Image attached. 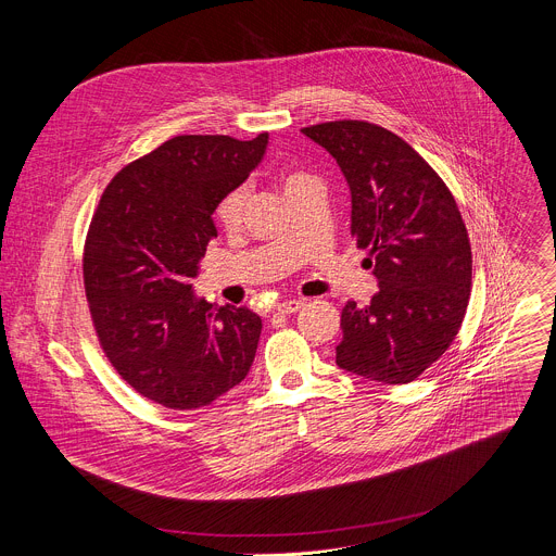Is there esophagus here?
<instances>
[{
  "instance_id": "1",
  "label": "esophagus",
  "mask_w": 556,
  "mask_h": 556,
  "mask_svg": "<svg viewBox=\"0 0 556 556\" xmlns=\"http://www.w3.org/2000/svg\"><path fill=\"white\" fill-rule=\"evenodd\" d=\"M303 305H305V301H303V299H290V301L279 303V305H277V312H281V314H292V312L301 309Z\"/></svg>"
}]
</instances>
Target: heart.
Instances as JSON below:
<instances>
[{"label":"heart","instance_id":"heart-1","mask_svg":"<svg viewBox=\"0 0 556 556\" xmlns=\"http://www.w3.org/2000/svg\"><path fill=\"white\" fill-rule=\"evenodd\" d=\"M303 180H307V176H303V174H290V176H286L283 187H286V191H288L290 187H294V185H299V182H303ZM247 198H249V193H247L244 187H237V189L228 191V193L219 200V204H217V208H215V217H217L224 226H228V228H230V226H237V224H240L242 215H244Z\"/></svg>","mask_w":556,"mask_h":556}]
</instances>
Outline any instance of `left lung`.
<instances>
[{
	"label": "left lung",
	"instance_id": "8db88e82",
	"mask_svg": "<svg viewBox=\"0 0 556 556\" xmlns=\"http://www.w3.org/2000/svg\"><path fill=\"white\" fill-rule=\"evenodd\" d=\"M341 167L352 195V235L369 251L380 290L348 301L337 365L356 376L405 384L453 343L470 296L472 257L455 198L401 136L332 121L301 129Z\"/></svg>",
	"mask_w": 556,
	"mask_h": 556
}]
</instances>
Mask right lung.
<instances>
[{
    "instance_id": "obj_1",
    "label": "right lung",
    "mask_w": 556,
    "mask_h": 556,
    "mask_svg": "<svg viewBox=\"0 0 556 556\" xmlns=\"http://www.w3.org/2000/svg\"><path fill=\"white\" fill-rule=\"evenodd\" d=\"M268 134L176 136L121 169L94 211L84 283L99 343L121 378L167 409H200L240 384L262 319L213 305L193 277L217 237L213 213L262 163Z\"/></svg>"
}]
</instances>
